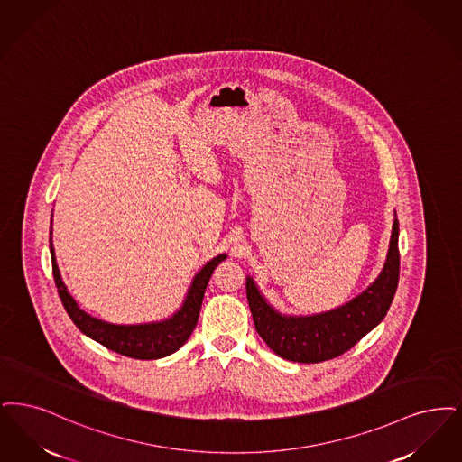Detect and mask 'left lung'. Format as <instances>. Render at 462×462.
Returning a JSON list of instances; mask_svg holds the SVG:
<instances>
[{
    "label": "left lung",
    "mask_w": 462,
    "mask_h": 462,
    "mask_svg": "<svg viewBox=\"0 0 462 462\" xmlns=\"http://www.w3.org/2000/svg\"><path fill=\"white\" fill-rule=\"evenodd\" d=\"M399 267L395 212L382 273L357 297L337 309L310 316L282 314L262 295L255 280L246 276V297L255 329L267 346L286 361L314 364L335 359L384 319L399 284Z\"/></svg>",
    "instance_id": "obj_1"
}]
</instances>
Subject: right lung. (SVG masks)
I'll list each match as a JSON object with an SVG mask.
<instances>
[{"instance_id":"1","label":"right lung","mask_w":462,"mask_h":462,"mask_svg":"<svg viewBox=\"0 0 462 462\" xmlns=\"http://www.w3.org/2000/svg\"><path fill=\"white\" fill-rule=\"evenodd\" d=\"M51 222H53V214H51ZM51 235H53V227H50V254H51V265H53V278L59 288L61 303L67 314L70 316V319L91 340L98 341L108 350H114L121 356L140 359V361H153V359L167 357L176 350H180V346L188 341L199 321L201 301H203L208 280L214 269L227 257L226 254H221L201 267L189 284L188 293L180 303V309L171 318L162 321L144 322V324H112L84 312L78 305V301L74 300V297L69 293L65 282L61 280L60 269L57 265Z\"/></svg>"}]
</instances>
